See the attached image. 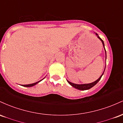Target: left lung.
<instances>
[{
	"instance_id": "left-lung-1",
	"label": "left lung",
	"mask_w": 123,
	"mask_h": 123,
	"mask_svg": "<svg viewBox=\"0 0 123 123\" xmlns=\"http://www.w3.org/2000/svg\"><path fill=\"white\" fill-rule=\"evenodd\" d=\"M96 35L97 36V37H98L99 39L101 40V42H102V44H103V46H104V49H105V45H104V41H103L102 39L100 38L99 36H98V35L97 34V33H95ZM105 53H106V50L105 49ZM105 71V70H104ZM104 73H102V75L99 77V78L98 79V80H97L96 81H94V82L91 83H89V84H74V83H71L69 81H68V80H67L68 82L69 83V84H70V85H71L72 87H74V88H75L76 89H78V90H89V89H90L91 88H92V87H94V86L96 84H97V83L100 80H101V77H102V76L103 74H104Z\"/></svg>"
}]
</instances>
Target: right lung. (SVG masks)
Here are the masks:
<instances>
[{
	"label": "right lung",
	"instance_id": "right-lung-1",
	"mask_svg": "<svg viewBox=\"0 0 123 123\" xmlns=\"http://www.w3.org/2000/svg\"><path fill=\"white\" fill-rule=\"evenodd\" d=\"M43 79H42V80H43ZM42 80H40V81H37V82H36V83H32V84H26V85H22V86H24V87H32V86H33L36 85V84H37L38 83H39V82H40V81H42Z\"/></svg>",
	"mask_w": 123,
	"mask_h": 123
}]
</instances>
